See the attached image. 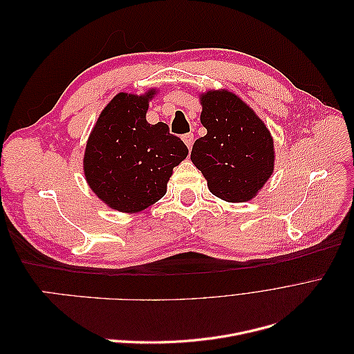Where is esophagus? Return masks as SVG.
Listing matches in <instances>:
<instances>
[{"label": "esophagus", "mask_w": 354, "mask_h": 354, "mask_svg": "<svg viewBox=\"0 0 354 354\" xmlns=\"http://www.w3.org/2000/svg\"><path fill=\"white\" fill-rule=\"evenodd\" d=\"M183 142H185V145L187 146V149H189V151H190L192 146H194V142H195L194 134H192V133H189V134H185V136H183Z\"/></svg>", "instance_id": "1"}]
</instances>
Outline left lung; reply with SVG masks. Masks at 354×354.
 Here are the masks:
<instances>
[{"label": "left lung", "mask_w": 354, "mask_h": 354, "mask_svg": "<svg viewBox=\"0 0 354 354\" xmlns=\"http://www.w3.org/2000/svg\"><path fill=\"white\" fill-rule=\"evenodd\" d=\"M199 102L207 134L192 147V162L207 178L212 195L226 202L251 201L274 169L269 128L229 90H208L199 94Z\"/></svg>", "instance_id": "1"}]
</instances>
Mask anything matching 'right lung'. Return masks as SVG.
<instances>
[{"mask_svg": "<svg viewBox=\"0 0 354 354\" xmlns=\"http://www.w3.org/2000/svg\"><path fill=\"white\" fill-rule=\"evenodd\" d=\"M156 88L145 94L118 93L93 127L84 152V176L103 203L136 214L167 194L173 168L189 151L168 125L146 121Z\"/></svg>", "mask_w": 354, "mask_h": 354, "instance_id": "add662e5", "label": "right lung"}]
</instances>
